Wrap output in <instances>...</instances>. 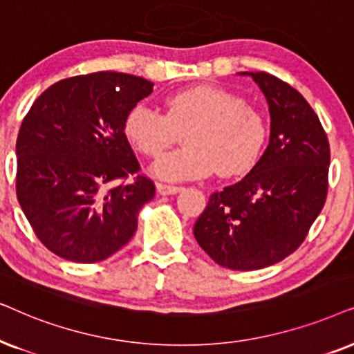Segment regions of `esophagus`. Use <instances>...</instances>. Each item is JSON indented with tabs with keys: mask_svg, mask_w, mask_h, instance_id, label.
<instances>
[{
	"mask_svg": "<svg viewBox=\"0 0 354 354\" xmlns=\"http://www.w3.org/2000/svg\"><path fill=\"white\" fill-rule=\"evenodd\" d=\"M157 191H158V194H162V196H173V194H178V192L181 191V187L171 186V185H162V183H158Z\"/></svg>",
	"mask_w": 354,
	"mask_h": 354,
	"instance_id": "1",
	"label": "esophagus"
}]
</instances>
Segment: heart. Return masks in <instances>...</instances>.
I'll list each match as a JSON object with an SVG mask.
<instances>
[{
	"instance_id": "1",
	"label": "heart",
	"mask_w": 354,
	"mask_h": 354,
	"mask_svg": "<svg viewBox=\"0 0 354 354\" xmlns=\"http://www.w3.org/2000/svg\"><path fill=\"white\" fill-rule=\"evenodd\" d=\"M167 113L140 102L124 120V134L139 152L158 155L185 131V147L158 157L150 173L165 181L248 173L268 139L266 116L243 97L215 86H197L165 98Z\"/></svg>"
}]
</instances>
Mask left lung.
<instances>
[{
    "instance_id": "obj_1",
    "label": "left lung",
    "mask_w": 354,
    "mask_h": 354,
    "mask_svg": "<svg viewBox=\"0 0 354 354\" xmlns=\"http://www.w3.org/2000/svg\"><path fill=\"white\" fill-rule=\"evenodd\" d=\"M254 79L270 113V139L241 181L214 192L194 225L199 246L221 267L257 270L304 241L327 197L330 147L317 115L275 75Z\"/></svg>"
}]
</instances>
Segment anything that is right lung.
<instances>
[{
  "instance_id": "right-lung-1",
  "label": "right lung",
  "mask_w": 354,
  "mask_h": 354,
  "mask_svg": "<svg viewBox=\"0 0 354 354\" xmlns=\"http://www.w3.org/2000/svg\"><path fill=\"white\" fill-rule=\"evenodd\" d=\"M153 84L124 73L63 79L34 102L19 129L16 191L24 215L56 256L105 261L128 244L155 186L139 162L124 120Z\"/></svg>"
}]
</instances>
